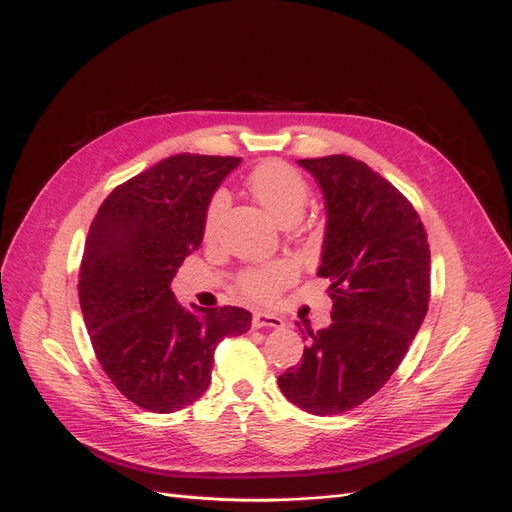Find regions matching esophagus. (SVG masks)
Here are the masks:
<instances>
[{
	"mask_svg": "<svg viewBox=\"0 0 512 512\" xmlns=\"http://www.w3.org/2000/svg\"><path fill=\"white\" fill-rule=\"evenodd\" d=\"M285 321L272 313H255L253 315V328H283Z\"/></svg>",
	"mask_w": 512,
	"mask_h": 512,
	"instance_id": "esophagus-1",
	"label": "esophagus"
}]
</instances>
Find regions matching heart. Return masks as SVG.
I'll return each instance as SVG.
<instances>
[{"label": "heart", "instance_id": "obj_1", "mask_svg": "<svg viewBox=\"0 0 512 512\" xmlns=\"http://www.w3.org/2000/svg\"><path fill=\"white\" fill-rule=\"evenodd\" d=\"M248 191L266 208V212L279 221L281 225L289 221H298L302 216L306 203L311 197L309 182L304 180V175L291 165L283 163V160H264L259 163L246 178ZM227 193L216 191L208 203L206 212V233H212L218 216L225 210ZM296 268L289 261H272V264L246 268L238 276V289L246 298L266 302L279 294V289L285 287L291 279H294Z\"/></svg>", "mask_w": 512, "mask_h": 512}]
</instances>
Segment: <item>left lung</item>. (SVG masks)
<instances>
[{"label": "left lung", "mask_w": 512, "mask_h": 512, "mask_svg": "<svg viewBox=\"0 0 512 512\" xmlns=\"http://www.w3.org/2000/svg\"><path fill=\"white\" fill-rule=\"evenodd\" d=\"M326 199L317 276L330 283L332 324L309 332L302 362L279 375L285 397L317 416L354 410L410 349L431 296V251L418 212L362 160L304 158Z\"/></svg>", "instance_id": "obj_1"}]
</instances>
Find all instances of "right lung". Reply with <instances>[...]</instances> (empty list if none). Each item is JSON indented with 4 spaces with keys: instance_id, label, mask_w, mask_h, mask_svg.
<instances>
[{
    "instance_id": "right-lung-1",
    "label": "right lung",
    "mask_w": 512,
    "mask_h": 512,
    "mask_svg": "<svg viewBox=\"0 0 512 512\" xmlns=\"http://www.w3.org/2000/svg\"><path fill=\"white\" fill-rule=\"evenodd\" d=\"M236 156L175 154L115 186L85 240L79 302L102 371L143 410L171 414L208 390L214 349L251 328L240 306L186 311L169 283L199 248Z\"/></svg>"
}]
</instances>
